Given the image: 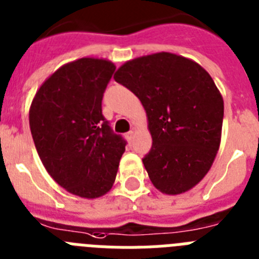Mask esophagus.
Listing matches in <instances>:
<instances>
[{
    "label": "esophagus",
    "instance_id": "34e87169",
    "mask_svg": "<svg viewBox=\"0 0 259 259\" xmlns=\"http://www.w3.org/2000/svg\"><path fill=\"white\" fill-rule=\"evenodd\" d=\"M133 137H134V130H130L129 133H126V138H127V141H129V142H132Z\"/></svg>",
    "mask_w": 259,
    "mask_h": 259
}]
</instances>
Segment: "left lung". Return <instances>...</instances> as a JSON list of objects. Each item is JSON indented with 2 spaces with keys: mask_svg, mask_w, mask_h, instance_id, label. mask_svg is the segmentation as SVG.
<instances>
[{
  "mask_svg": "<svg viewBox=\"0 0 259 259\" xmlns=\"http://www.w3.org/2000/svg\"><path fill=\"white\" fill-rule=\"evenodd\" d=\"M114 80L141 100L152 147L142 159L157 190L181 194L210 170L222 138L224 103L197 62L160 52L127 61Z\"/></svg>",
  "mask_w": 259,
  "mask_h": 259,
  "instance_id": "obj_1",
  "label": "left lung"
}]
</instances>
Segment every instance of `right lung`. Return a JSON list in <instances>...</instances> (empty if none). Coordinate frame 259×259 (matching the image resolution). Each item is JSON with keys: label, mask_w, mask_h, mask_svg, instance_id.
<instances>
[{"label": "right lung", "mask_w": 259, "mask_h": 259, "mask_svg": "<svg viewBox=\"0 0 259 259\" xmlns=\"http://www.w3.org/2000/svg\"><path fill=\"white\" fill-rule=\"evenodd\" d=\"M114 70L102 58L69 62L42 83L30 108L31 134L44 167L58 185L82 198L111 190L126 146L102 113Z\"/></svg>", "instance_id": "obj_1"}]
</instances>
